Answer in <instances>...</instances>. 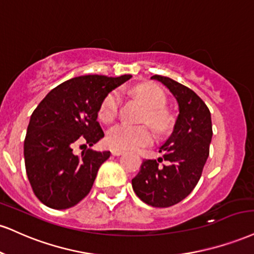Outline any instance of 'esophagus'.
<instances>
[{"label": "esophagus", "instance_id": "1", "mask_svg": "<svg viewBox=\"0 0 254 254\" xmlns=\"http://www.w3.org/2000/svg\"><path fill=\"white\" fill-rule=\"evenodd\" d=\"M111 154L114 155V156H121V155L124 154V151L121 150V149H112Z\"/></svg>", "mask_w": 254, "mask_h": 254}]
</instances>
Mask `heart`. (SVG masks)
<instances>
[{"mask_svg":"<svg viewBox=\"0 0 254 254\" xmlns=\"http://www.w3.org/2000/svg\"><path fill=\"white\" fill-rule=\"evenodd\" d=\"M133 92L142 100L143 104L148 108V121L156 129H162L166 123L163 112L160 109L166 105V97L160 88L152 85H140L133 88ZM122 102V96L119 91H111L106 94L99 106V118L103 122L114 121L118 114L119 105ZM152 138L150 130L146 127H133L127 123H119L110 127L108 131L109 145L115 149H124L130 150L137 146L148 144Z\"/></svg>","mask_w":254,"mask_h":254,"instance_id":"1","label":"heart"}]
</instances>
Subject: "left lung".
I'll return each instance as SVG.
<instances>
[{"label": "left lung", "mask_w": 254, "mask_h": 254, "mask_svg": "<svg viewBox=\"0 0 254 254\" xmlns=\"http://www.w3.org/2000/svg\"><path fill=\"white\" fill-rule=\"evenodd\" d=\"M151 79L172 92L180 114L173 133L158 148L163 158L143 161L132 179V188L143 202L166 208L187 197L197 185L209 155L212 118L209 109L193 90L168 77L156 74ZM163 159L167 164L160 166Z\"/></svg>", "instance_id": "8db88e82"}]
</instances>
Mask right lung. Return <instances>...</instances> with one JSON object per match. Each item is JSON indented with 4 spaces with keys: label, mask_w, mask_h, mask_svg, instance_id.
I'll return each instance as SVG.
<instances>
[{
    "label": "right lung",
    "mask_w": 254,
    "mask_h": 254,
    "mask_svg": "<svg viewBox=\"0 0 254 254\" xmlns=\"http://www.w3.org/2000/svg\"><path fill=\"white\" fill-rule=\"evenodd\" d=\"M131 77L72 78L54 87L36 106L24 138V166L35 196L47 207L71 208L90 193L110 151L88 149L78 156L73 145H93L103 138L97 122L100 103Z\"/></svg>",
    "instance_id": "add662e5"
}]
</instances>
